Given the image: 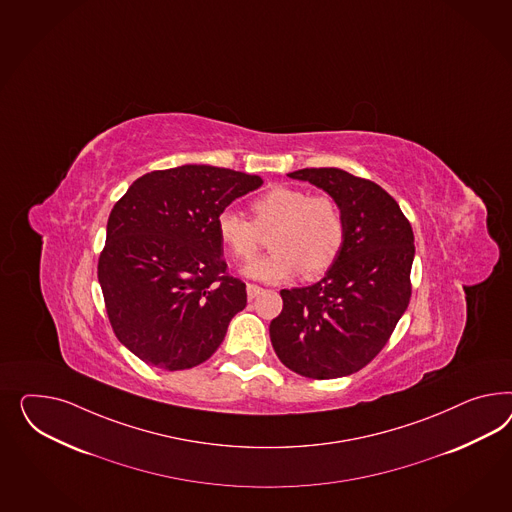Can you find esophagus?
Segmentation results:
<instances>
[{"label":"esophagus","mask_w":512,"mask_h":512,"mask_svg":"<svg viewBox=\"0 0 512 512\" xmlns=\"http://www.w3.org/2000/svg\"><path fill=\"white\" fill-rule=\"evenodd\" d=\"M263 292V288H260L258 284H247V297H249L250 301L252 299H256L260 293Z\"/></svg>","instance_id":"obj_1"}]
</instances>
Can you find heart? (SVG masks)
Instances as JSON below:
<instances>
[{
    "label": "heart",
    "instance_id": "1",
    "mask_svg": "<svg viewBox=\"0 0 512 512\" xmlns=\"http://www.w3.org/2000/svg\"><path fill=\"white\" fill-rule=\"evenodd\" d=\"M252 222L234 209L217 215V237L226 254L247 263L269 235L271 254L250 263L245 273L265 282H280L303 273L307 280L325 275L335 265L344 241L346 220L340 205L327 194L277 185L265 190L252 204Z\"/></svg>",
    "mask_w": 512,
    "mask_h": 512
}]
</instances>
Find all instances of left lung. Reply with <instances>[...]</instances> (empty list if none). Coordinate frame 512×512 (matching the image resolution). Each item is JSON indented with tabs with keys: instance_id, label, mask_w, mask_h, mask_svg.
<instances>
[{
	"instance_id": "left-lung-1",
	"label": "left lung",
	"mask_w": 512,
	"mask_h": 512,
	"mask_svg": "<svg viewBox=\"0 0 512 512\" xmlns=\"http://www.w3.org/2000/svg\"><path fill=\"white\" fill-rule=\"evenodd\" d=\"M325 190L340 205L346 241L327 275L282 290L269 325L282 365L312 380L350 376L389 342L411 297L413 230L395 198L365 177L338 168L288 174Z\"/></svg>"
}]
</instances>
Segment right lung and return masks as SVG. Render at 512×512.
I'll return each instance as SVG.
<instances>
[{"instance_id": "1", "label": "right lung", "mask_w": 512, "mask_h": 512, "mask_svg": "<svg viewBox=\"0 0 512 512\" xmlns=\"http://www.w3.org/2000/svg\"><path fill=\"white\" fill-rule=\"evenodd\" d=\"M230 168L185 164L138 177L106 226L97 275L117 340L164 370L202 365L247 307L228 273L217 215L262 185Z\"/></svg>"}]
</instances>
